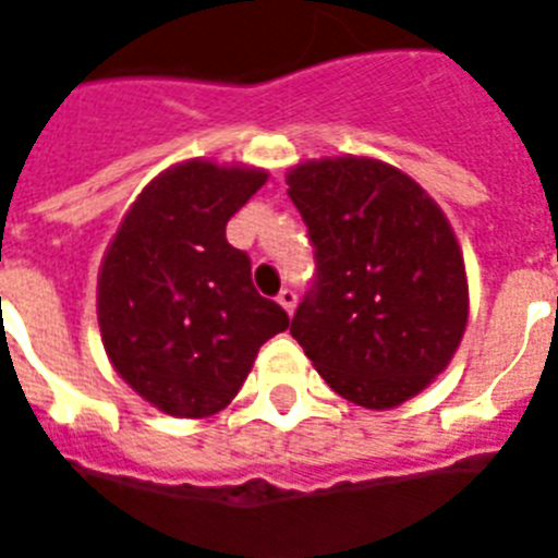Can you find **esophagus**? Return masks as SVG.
Wrapping results in <instances>:
<instances>
[{
	"mask_svg": "<svg viewBox=\"0 0 558 558\" xmlns=\"http://www.w3.org/2000/svg\"><path fill=\"white\" fill-rule=\"evenodd\" d=\"M278 303H280V306H283V308H287L289 315H292L294 306H298V292H294V289H280Z\"/></svg>",
	"mask_w": 558,
	"mask_h": 558,
	"instance_id": "1",
	"label": "esophagus"
}]
</instances>
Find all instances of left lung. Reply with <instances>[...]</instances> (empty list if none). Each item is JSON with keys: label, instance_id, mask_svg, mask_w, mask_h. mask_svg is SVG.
I'll return each instance as SVG.
<instances>
[{"label": "left lung", "instance_id": "obj_1", "mask_svg": "<svg viewBox=\"0 0 558 558\" xmlns=\"http://www.w3.org/2000/svg\"><path fill=\"white\" fill-rule=\"evenodd\" d=\"M287 184L317 257L292 337L337 395L397 409L446 372L465 335V260L451 223L380 158L303 161Z\"/></svg>", "mask_w": 558, "mask_h": 558}]
</instances>
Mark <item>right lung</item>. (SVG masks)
Wrapping results in <instances>:
<instances>
[{
    "mask_svg": "<svg viewBox=\"0 0 558 558\" xmlns=\"http://www.w3.org/2000/svg\"><path fill=\"white\" fill-rule=\"evenodd\" d=\"M246 163L190 158L158 172L121 218L98 269L107 357L149 405L181 420L227 409L257 349L289 315L252 287L227 221L266 184Z\"/></svg>",
    "mask_w": 558,
    "mask_h": 558,
    "instance_id": "right-lung-1",
    "label": "right lung"
}]
</instances>
